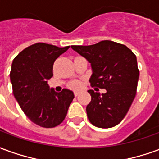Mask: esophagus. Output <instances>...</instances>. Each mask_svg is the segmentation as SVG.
I'll return each instance as SVG.
<instances>
[{
    "mask_svg": "<svg viewBox=\"0 0 159 159\" xmlns=\"http://www.w3.org/2000/svg\"><path fill=\"white\" fill-rule=\"evenodd\" d=\"M74 94H75V96H77L79 94V91H74Z\"/></svg>",
    "mask_w": 159,
    "mask_h": 159,
    "instance_id": "esophagus-1",
    "label": "esophagus"
}]
</instances>
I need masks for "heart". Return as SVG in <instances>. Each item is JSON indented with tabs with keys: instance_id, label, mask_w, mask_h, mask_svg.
<instances>
[{
	"instance_id": "heart-1",
	"label": "heart",
	"mask_w": 159,
	"mask_h": 159,
	"mask_svg": "<svg viewBox=\"0 0 159 159\" xmlns=\"http://www.w3.org/2000/svg\"><path fill=\"white\" fill-rule=\"evenodd\" d=\"M71 87H73V88H77V87H79V83L74 82V83H72V84H71Z\"/></svg>"
}]
</instances>
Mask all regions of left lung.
Masks as SVG:
<instances>
[{
  "instance_id": "1",
  "label": "left lung",
  "mask_w": 159,
  "mask_h": 159,
  "mask_svg": "<svg viewBox=\"0 0 159 159\" xmlns=\"http://www.w3.org/2000/svg\"><path fill=\"white\" fill-rule=\"evenodd\" d=\"M71 48L90 63L91 86L107 90L102 94L88 91L91 95L86 108L89 122L102 129L116 126L125 117L136 94L140 75L136 56L125 45L108 40Z\"/></svg>"
}]
</instances>
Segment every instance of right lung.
Masks as SVG:
<instances>
[{
  "label": "right lung",
  "instance_id": "obj_1",
  "mask_svg": "<svg viewBox=\"0 0 159 159\" xmlns=\"http://www.w3.org/2000/svg\"><path fill=\"white\" fill-rule=\"evenodd\" d=\"M69 48L38 42L24 49L12 61L10 79L13 95L28 118L43 128L62 123L74 99L71 90L64 89L57 93L48 84L55 59Z\"/></svg>",
  "mask_w": 159,
  "mask_h": 159
}]
</instances>
